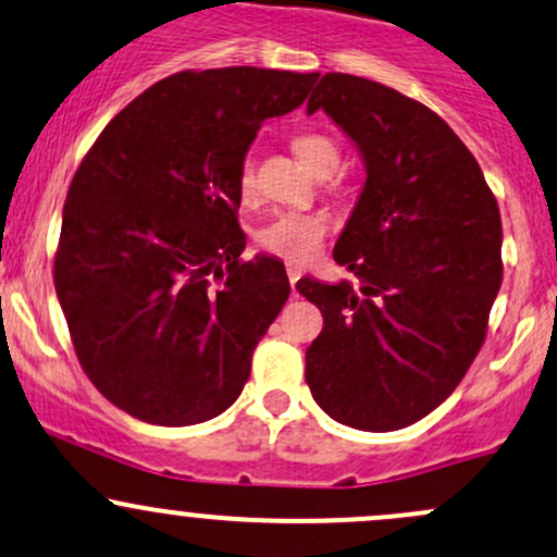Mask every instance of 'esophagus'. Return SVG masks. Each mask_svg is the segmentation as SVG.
Returning <instances> with one entry per match:
<instances>
[{"label": "esophagus", "instance_id": "esophagus-1", "mask_svg": "<svg viewBox=\"0 0 557 557\" xmlns=\"http://www.w3.org/2000/svg\"><path fill=\"white\" fill-rule=\"evenodd\" d=\"M298 277H301V269H298V267H288V280H290V288H294V294H296Z\"/></svg>", "mask_w": 557, "mask_h": 557}]
</instances>
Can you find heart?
<instances>
[{
  "instance_id": "heart-1",
  "label": "heart",
  "mask_w": 557,
  "mask_h": 557,
  "mask_svg": "<svg viewBox=\"0 0 557 557\" xmlns=\"http://www.w3.org/2000/svg\"><path fill=\"white\" fill-rule=\"evenodd\" d=\"M294 151L298 160L309 168L314 175L333 173L338 165V146L323 133H301L294 138ZM239 195L243 200H250L256 195V162L253 157H245L239 165ZM327 234V221L323 215L312 213H283L263 224L256 232V243L263 253L277 256V259L290 263H307L314 259Z\"/></svg>"
}]
</instances>
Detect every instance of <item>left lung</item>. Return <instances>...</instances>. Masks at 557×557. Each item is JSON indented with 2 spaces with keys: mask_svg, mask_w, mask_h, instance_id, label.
Wrapping results in <instances>:
<instances>
[{
  "mask_svg": "<svg viewBox=\"0 0 557 557\" xmlns=\"http://www.w3.org/2000/svg\"><path fill=\"white\" fill-rule=\"evenodd\" d=\"M318 109L352 138L366 184L333 248L360 288L296 285L323 312L307 384L342 424L403 430L446 400L483 347L502 285L499 205L470 149L424 103L331 72L307 103Z\"/></svg>",
  "mask_w": 557,
  "mask_h": 557,
  "instance_id": "left-lung-1",
  "label": "left lung"
}]
</instances>
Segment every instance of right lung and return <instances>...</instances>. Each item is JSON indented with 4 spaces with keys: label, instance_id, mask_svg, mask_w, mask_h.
I'll return each mask as SVG.
<instances>
[{
    "label": "right lung",
    "instance_id": "obj_1",
    "mask_svg": "<svg viewBox=\"0 0 557 557\" xmlns=\"http://www.w3.org/2000/svg\"><path fill=\"white\" fill-rule=\"evenodd\" d=\"M320 74L230 66L157 82L103 127L69 186L55 294L79 366L140 421L224 413L288 301L283 261H239V165Z\"/></svg>",
    "mask_w": 557,
    "mask_h": 557
}]
</instances>
